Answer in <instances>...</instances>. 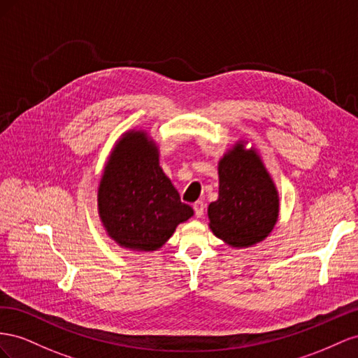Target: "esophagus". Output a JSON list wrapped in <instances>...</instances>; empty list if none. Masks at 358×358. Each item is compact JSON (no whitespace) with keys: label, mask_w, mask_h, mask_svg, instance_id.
I'll list each match as a JSON object with an SVG mask.
<instances>
[{"label":"esophagus","mask_w":358,"mask_h":358,"mask_svg":"<svg viewBox=\"0 0 358 358\" xmlns=\"http://www.w3.org/2000/svg\"><path fill=\"white\" fill-rule=\"evenodd\" d=\"M203 208H206V206H203L202 201H196L195 203H193V211H195V216L196 217H202Z\"/></svg>","instance_id":"esophagus-1"}]
</instances>
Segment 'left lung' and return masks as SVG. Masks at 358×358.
I'll return each mask as SVG.
<instances>
[{
  "instance_id": "left-lung-1",
  "label": "left lung",
  "mask_w": 358,
  "mask_h": 358,
  "mask_svg": "<svg viewBox=\"0 0 358 358\" xmlns=\"http://www.w3.org/2000/svg\"><path fill=\"white\" fill-rule=\"evenodd\" d=\"M279 216L274 182L253 150L237 144L219 162V198L208 206L210 228L234 248L262 241Z\"/></svg>"
}]
</instances>
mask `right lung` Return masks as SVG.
I'll list each match as a JSON object with an SVG mask.
<instances>
[{"label": "right lung", "mask_w": 358, "mask_h": 358, "mask_svg": "<svg viewBox=\"0 0 358 358\" xmlns=\"http://www.w3.org/2000/svg\"><path fill=\"white\" fill-rule=\"evenodd\" d=\"M99 214L110 238L134 250H156L193 216L159 166L157 147L131 130L112 151L99 186Z\"/></svg>", "instance_id": "1"}]
</instances>
